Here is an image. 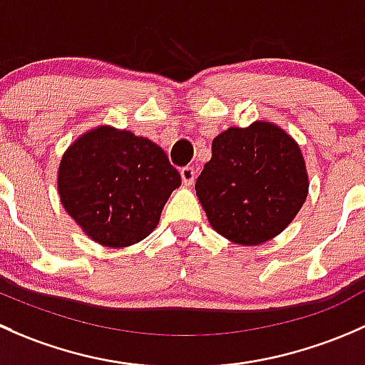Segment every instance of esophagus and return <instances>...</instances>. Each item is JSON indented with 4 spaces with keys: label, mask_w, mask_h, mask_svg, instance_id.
I'll list each match as a JSON object with an SVG mask.
<instances>
[{
    "label": "esophagus",
    "mask_w": 365,
    "mask_h": 365,
    "mask_svg": "<svg viewBox=\"0 0 365 365\" xmlns=\"http://www.w3.org/2000/svg\"><path fill=\"white\" fill-rule=\"evenodd\" d=\"M181 178L186 186H191L195 182V179H197V170L193 167H184L181 168Z\"/></svg>",
    "instance_id": "34e87169"
}]
</instances>
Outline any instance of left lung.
Instances as JSON below:
<instances>
[{
    "mask_svg": "<svg viewBox=\"0 0 365 365\" xmlns=\"http://www.w3.org/2000/svg\"><path fill=\"white\" fill-rule=\"evenodd\" d=\"M195 190L217 234L257 246L292 223L306 202L309 181L294 138L272 123L255 121L214 138L212 158Z\"/></svg>",
    "mask_w": 365,
    "mask_h": 365,
    "instance_id": "obj_1",
    "label": "left lung"
}]
</instances>
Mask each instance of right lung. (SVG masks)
<instances>
[{
    "label": "right lung",
    "instance_id": "1",
    "mask_svg": "<svg viewBox=\"0 0 365 365\" xmlns=\"http://www.w3.org/2000/svg\"><path fill=\"white\" fill-rule=\"evenodd\" d=\"M179 186L181 175L160 145L112 126L81 135L58 170L63 207L105 247H126L148 237Z\"/></svg>",
    "mask_w": 365,
    "mask_h": 365
}]
</instances>
